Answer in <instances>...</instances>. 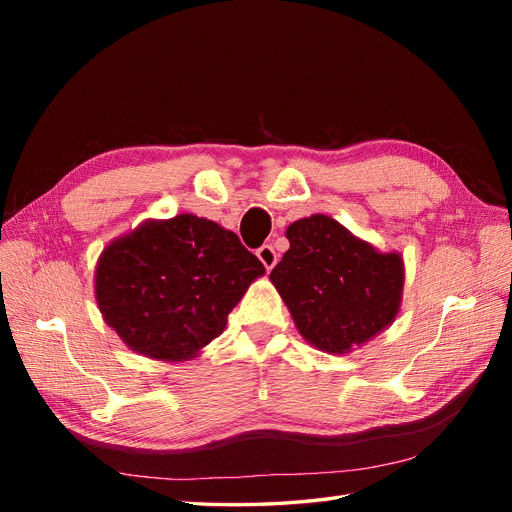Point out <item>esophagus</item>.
Here are the masks:
<instances>
[{"label": "esophagus", "mask_w": 512, "mask_h": 512, "mask_svg": "<svg viewBox=\"0 0 512 512\" xmlns=\"http://www.w3.org/2000/svg\"><path fill=\"white\" fill-rule=\"evenodd\" d=\"M256 256H258V260L262 262V265H265L267 271H271V269L277 265V252H275L273 245H262V247H258Z\"/></svg>", "instance_id": "34e87169"}]
</instances>
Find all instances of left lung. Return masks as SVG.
<instances>
[{"mask_svg": "<svg viewBox=\"0 0 512 512\" xmlns=\"http://www.w3.org/2000/svg\"><path fill=\"white\" fill-rule=\"evenodd\" d=\"M290 250L269 280L307 344L346 354L391 327L404 294V258L380 252L329 215L286 228Z\"/></svg>", "mask_w": 512, "mask_h": 512, "instance_id": "1", "label": "left lung"}]
</instances>
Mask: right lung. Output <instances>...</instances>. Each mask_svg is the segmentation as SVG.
<instances>
[{
	"label": "right lung",
	"instance_id": "right-lung-1",
	"mask_svg": "<svg viewBox=\"0 0 512 512\" xmlns=\"http://www.w3.org/2000/svg\"><path fill=\"white\" fill-rule=\"evenodd\" d=\"M265 275L232 230L181 213L108 243L96 267L104 322L147 359L183 363L220 337L245 290Z\"/></svg>",
	"mask_w": 512,
	"mask_h": 512
}]
</instances>
